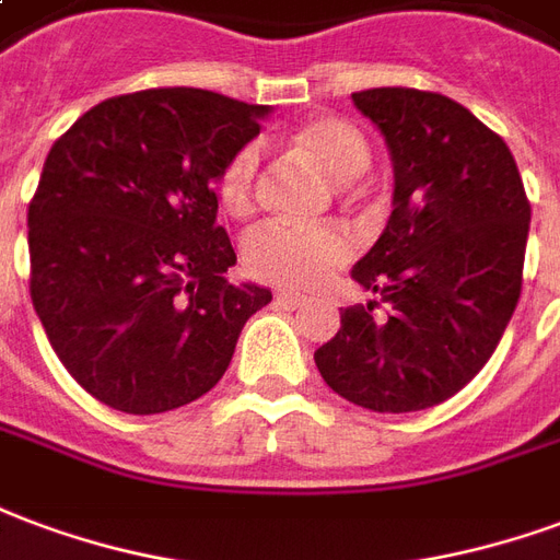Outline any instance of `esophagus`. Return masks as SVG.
Masks as SVG:
<instances>
[{"label": "esophagus", "mask_w": 560, "mask_h": 560, "mask_svg": "<svg viewBox=\"0 0 560 560\" xmlns=\"http://www.w3.org/2000/svg\"><path fill=\"white\" fill-rule=\"evenodd\" d=\"M276 302H279L281 308H302L305 305V296H300V293H291V291H279L276 293Z\"/></svg>", "instance_id": "esophagus-1"}]
</instances>
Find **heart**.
<instances>
[{"instance_id": "1", "label": "heart", "mask_w": 560, "mask_h": 560, "mask_svg": "<svg viewBox=\"0 0 560 560\" xmlns=\"http://www.w3.org/2000/svg\"><path fill=\"white\" fill-rule=\"evenodd\" d=\"M291 142L332 180H350L362 175L371 163V144L353 124L320 115L300 124ZM258 148H240L219 175V201L231 217H248L258 198ZM355 237L338 222L293 225L269 222L248 234L243 246V264L260 281L281 288H317L353 258Z\"/></svg>"}]
</instances>
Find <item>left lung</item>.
Returning <instances> with one entry per match:
<instances>
[{
    "label": "left lung",
    "instance_id": "left-lung-1",
    "mask_svg": "<svg viewBox=\"0 0 560 560\" xmlns=\"http://www.w3.org/2000/svg\"><path fill=\"white\" fill-rule=\"evenodd\" d=\"M355 109L395 165L388 225L353 279L389 305L343 308L314 353L326 385L374 412L448 400L490 362L523 291L532 205L511 148L436 91L368 89Z\"/></svg>",
    "mask_w": 560,
    "mask_h": 560
}]
</instances>
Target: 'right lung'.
<instances>
[{
  "mask_svg": "<svg viewBox=\"0 0 560 560\" xmlns=\"http://www.w3.org/2000/svg\"><path fill=\"white\" fill-rule=\"evenodd\" d=\"M267 112L148 89L97 103L49 148L28 205V291L59 362L106 407L156 416L207 395L272 300L225 279L237 255L213 192Z\"/></svg>",
  "mask_w": 560,
  "mask_h": 560,
  "instance_id": "right-lung-1",
  "label": "right lung"
}]
</instances>
